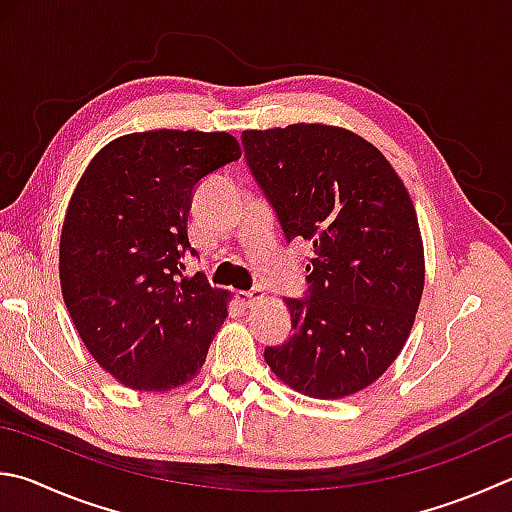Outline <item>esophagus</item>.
Instances as JSON below:
<instances>
[{
    "instance_id": "34e87169",
    "label": "esophagus",
    "mask_w": 512,
    "mask_h": 512,
    "mask_svg": "<svg viewBox=\"0 0 512 512\" xmlns=\"http://www.w3.org/2000/svg\"><path fill=\"white\" fill-rule=\"evenodd\" d=\"M266 297V293L264 291H259V288H250V291H239L237 293V300L241 302V306H253L255 302H259V300H264Z\"/></svg>"
}]
</instances>
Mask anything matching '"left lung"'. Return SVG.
Returning a JSON list of instances; mask_svg holds the SVG:
<instances>
[{
  "instance_id": "8db88e82",
  "label": "left lung",
  "mask_w": 512,
  "mask_h": 512,
  "mask_svg": "<svg viewBox=\"0 0 512 512\" xmlns=\"http://www.w3.org/2000/svg\"><path fill=\"white\" fill-rule=\"evenodd\" d=\"M241 141L286 239L313 244L309 300H286L293 336L264 351L266 365L309 398L362 392L398 358L421 304L410 192L383 152L345 127L246 129Z\"/></svg>"
}]
</instances>
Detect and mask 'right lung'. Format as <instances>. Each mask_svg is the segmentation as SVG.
<instances>
[{"instance_id":"obj_1","label":"right lung","mask_w":512,"mask_h":512,"mask_svg":"<svg viewBox=\"0 0 512 512\" xmlns=\"http://www.w3.org/2000/svg\"><path fill=\"white\" fill-rule=\"evenodd\" d=\"M241 156L228 132L150 129L89 161L60 237V286L78 336L125 387L170 392L199 374L230 293L181 277L192 192ZM194 253V250H192Z\"/></svg>"}]
</instances>
